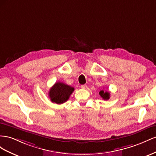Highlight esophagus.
<instances>
[{
    "instance_id": "obj_1",
    "label": "esophagus",
    "mask_w": 156,
    "mask_h": 156,
    "mask_svg": "<svg viewBox=\"0 0 156 156\" xmlns=\"http://www.w3.org/2000/svg\"><path fill=\"white\" fill-rule=\"evenodd\" d=\"M81 87H82V89H86V88L87 87V86L86 85V84H84V85H82V86H81Z\"/></svg>"
}]
</instances>
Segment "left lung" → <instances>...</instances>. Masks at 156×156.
Segmentation results:
<instances>
[{"mask_svg": "<svg viewBox=\"0 0 156 156\" xmlns=\"http://www.w3.org/2000/svg\"><path fill=\"white\" fill-rule=\"evenodd\" d=\"M99 95L104 100H108L110 99V93L108 91H105L102 90L99 91Z\"/></svg>", "mask_w": 156, "mask_h": 156, "instance_id": "left-lung-1", "label": "left lung"}]
</instances>
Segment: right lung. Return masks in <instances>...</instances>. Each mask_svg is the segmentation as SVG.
Instances as JSON below:
<instances>
[{
  "instance_id": "obj_1",
  "label": "right lung",
  "mask_w": 156,
  "mask_h": 156,
  "mask_svg": "<svg viewBox=\"0 0 156 156\" xmlns=\"http://www.w3.org/2000/svg\"><path fill=\"white\" fill-rule=\"evenodd\" d=\"M74 87L63 82H56L49 91V97L52 103L63 104L67 101L74 91Z\"/></svg>"
}]
</instances>
